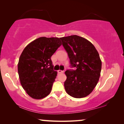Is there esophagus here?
<instances>
[{
  "label": "esophagus",
  "instance_id": "obj_1",
  "mask_svg": "<svg viewBox=\"0 0 124 124\" xmlns=\"http://www.w3.org/2000/svg\"><path fill=\"white\" fill-rule=\"evenodd\" d=\"M57 72H58V73H63L64 71H61V70H58V71H57Z\"/></svg>",
  "mask_w": 124,
  "mask_h": 124
}]
</instances>
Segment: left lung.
Instances as JSON below:
<instances>
[{"instance_id":"1","label":"left lung","mask_w":124,"mask_h":124,"mask_svg":"<svg viewBox=\"0 0 124 124\" xmlns=\"http://www.w3.org/2000/svg\"><path fill=\"white\" fill-rule=\"evenodd\" d=\"M68 53L71 68L67 70L64 83L66 91L75 98L88 96L96 86L102 63L94 46L86 39L73 35L60 38Z\"/></svg>"}]
</instances>
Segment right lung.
<instances>
[{
  "label": "right lung",
  "mask_w": 124,
  "mask_h": 124,
  "mask_svg": "<svg viewBox=\"0 0 124 124\" xmlns=\"http://www.w3.org/2000/svg\"><path fill=\"white\" fill-rule=\"evenodd\" d=\"M61 44L60 38L43 37L33 40L22 52L18 75L23 89L33 99H43L51 92L57 74L51 57Z\"/></svg>",
  "instance_id": "1"
}]
</instances>
